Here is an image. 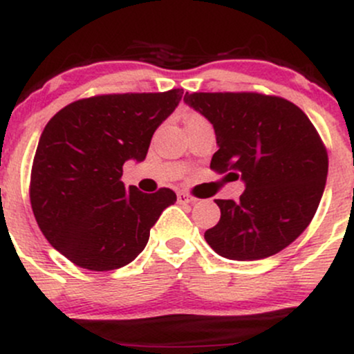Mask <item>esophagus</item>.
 Masks as SVG:
<instances>
[{"label": "esophagus", "instance_id": "1", "mask_svg": "<svg viewBox=\"0 0 354 354\" xmlns=\"http://www.w3.org/2000/svg\"><path fill=\"white\" fill-rule=\"evenodd\" d=\"M178 203H181V205H193V203H196V198L189 196L188 193L180 191V193H178Z\"/></svg>", "mask_w": 354, "mask_h": 354}]
</instances>
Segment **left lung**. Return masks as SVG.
<instances>
[{
  "instance_id": "8db88e82",
  "label": "left lung",
  "mask_w": 354,
  "mask_h": 354,
  "mask_svg": "<svg viewBox=\"0 0 354 354\" xmlns=\"http://www.w3.org/2000/svg\"><path fill=\"white\" fill-rule=\"evenodd\" d=\"M185 103L214 128L209 168L246 186L238 201L214 200L221 218L205 233L208 245L236 261L290 246L315 216L328 176L326 148L310 118L261 93H186Z\"/></svg>"
}]
</instances>
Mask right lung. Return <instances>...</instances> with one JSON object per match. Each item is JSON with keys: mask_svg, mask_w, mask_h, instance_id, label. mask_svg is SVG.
Segmentation results:
<instances>
[{"mask_svg": "<svg viewBox=\"0 0 354 354\" xmlns=\"http://www.w3.org/2000/svg\"><path fill=\"white\" fill-rule=\"evenodd\" d=\"M181 96L183 89L91 96L59 109L44 126L30 201L44 238L71 263L118 270L145 250L149 230L176 194L126 188L123 165L145 160L153 133Z\"/></svg>", "mask_w": 354, "mask_h": 354, "instance_id": "add662e5", "label": "right lung"}]
</instances>
